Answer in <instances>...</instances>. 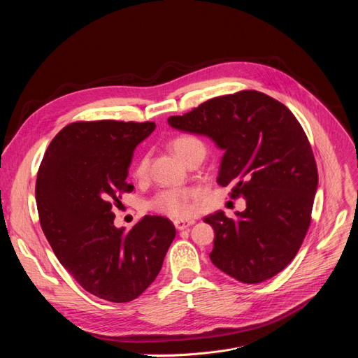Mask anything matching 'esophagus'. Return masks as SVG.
Wrapping results in <instances>:
<instances>
[{"label":"esophagus","mask_w":358,"mask_h":358,"mask_svg":"<svg viewBox=\"0 0 358 358\" xmlns=\"http://www.w3.org/2000/svg\"><path fill=\"white\" fill-rule=\"evenodd\" d=\"M195 222L194 221H174V225L178 231H184L187 228H189L191 225H194Z\"/></svg>","instance_id":"34e87169"}]
</instances>
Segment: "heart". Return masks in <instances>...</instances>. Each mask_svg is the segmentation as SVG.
<instances>
[{
    "mask_svg": "<svg viewBox=\"0 0 358 358\" xmlns=\"http://www.w3.org/2000/svg\"><path fill=\"white\" fill-rule=\"evenodd\" d=\"M174 155L188 164L196 156H206V144L192 134H178L169 143ZM148 156L141 155L133 164L131 174L134 178L141 180L147 176ZM194 191L191 188H167L157 192L148 202V207L159 214L171 218H185L191 214V203Z\"/></svg>",
    "mask_w": 358,
    "mask_h": 358,
    "instance_id": "obj_1",
    "label": "heart"
}]
</instances>
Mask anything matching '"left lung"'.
Wrapping results in <instances>:
<instances>
[{
	"label": "left lung",
	"instance_id": "8db88e82",
	"mask_svg": "<svg viewBox=\"0 0 358 358\" xmlns=\"http://www.w3.org/2000/svg\"><path fill=\"white\" fill-rule=\"evenodd\" d=\"M171 127L211 137L225 150L217 182L246 210L203 218L215 231L213 264L242 283H261L296 257L312 221L317 166L294 115L276 99L241 90L203 101Z\"/></svg>",
	"mask_w": 358,
	"mask_h": 358
}]
</instances>
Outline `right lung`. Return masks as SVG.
Here are the masks:
<instances>
[{
	"mask_svg": "<svg viewBox=\"0 0 358 358\" xmlns=\"http://www.w3.org/2000/svg\"><path fill=\"white\" fill-rule=\"evenodd\" d=\"M155 129V122L71 123L38 170L36 207L50 248L86 292L113 303L131 301L155 282L176 238L173 222L159 215L130 231L113 224V206L133 191L126 181L133 151Z\"/></svg>",
	"mask_w": 358,
	"mask_h": 358,
	"instance_id": "right-lung-1",
	"label": "right lung"
}]
</instances>
